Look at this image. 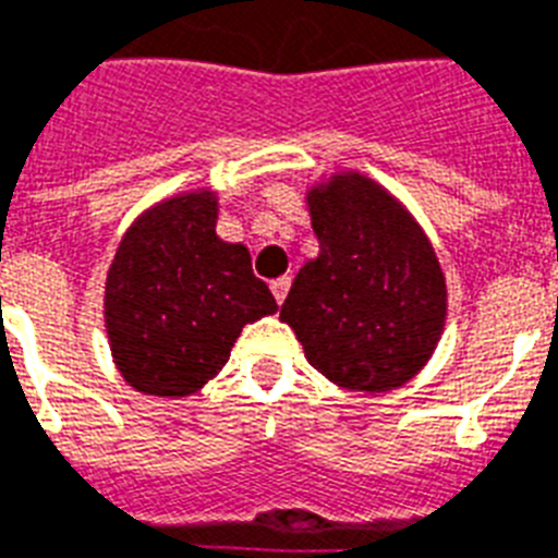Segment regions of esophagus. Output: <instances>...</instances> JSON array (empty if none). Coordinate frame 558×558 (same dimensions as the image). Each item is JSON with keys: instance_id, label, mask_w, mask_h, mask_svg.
Wrapping results in <instances>:
<instances>
[{"instance_id": "esophagus-1", "label": "esophagus", "mask_w": 558, "mask_h": 558, "mask_svg": "<svg viewBox=\"0 0 558 558\" xmlns=\"http://www.w3.org/2000/svg\"><path fill=\"white\" fill-rule=\"evenodd\" d=\"M289 287H292V278H287V275L278 280H271V295H275V301H278V304H283V301H287Z\"/></svg>"}]
</instances>
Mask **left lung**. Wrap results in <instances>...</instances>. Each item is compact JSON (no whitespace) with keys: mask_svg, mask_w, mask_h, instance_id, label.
<instances>
[{"mask_svg":"<svg viewBox=\"0 0 558 558\" xmlns=\"http://www.w3.org/2000/svg\"><path fill=\"white\" fill-rule=\"evenodd\" d=\"M318 257L280 306L306 362L348 390L414 379L446 327V278L402 202L356 170L306 191Z\"/></svg>","mask_w":558,"mask_h":558,"instance_id":"obj_1","label":"left lung"}]
</instances>
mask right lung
Listing matches in <instances>:
<instances>
[{
	"mask_svg": "<svg viewBox=\"0 0 558 558\" xmlns=\"http://www.w3.org/2000/svg\"><path fill=\"white\" fill-rule=\"evenodd\" d=\"M217 210L214 191L161 199L126 228L109 266V350L142 393H196L222 371L245 324L278 310L248 248L217 236Z\"/></svg>",
	"mask_w": 558,
	"mask_h": 558,
	"instance_id": "add662e5",
	"label": "right lung"
}]
</instances>
